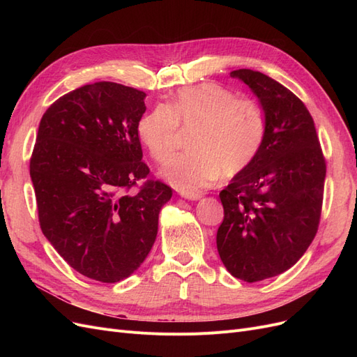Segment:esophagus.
Wrapping results in <instances>:
<instances>
[{"label": "esophagus", "instance_id": "obj_1", "mask_svg": "<svg viewBox=\"0 0 357 357\" xmlns=\"http://www.w3.org/2000/svg\"><path fill=\"white\" fill-rule=\"evenodd\" d=\"M180 195H181L183 198L190 199V201H198L199 198H202V197H204V193H202V192H189V190H183V192H180Z\"/></svg>", "mask_w": 357, "mask_h": 357}]
</instances>
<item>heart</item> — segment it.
<instances>
[{"instance_id":"heart-1","label":"heart","mask_w":357,"mask_h":357,"mask_svg":"<svg viewBox=\"0 0 357 357\" xmlns=\"http://www.w3.org/2000/svg\"><path fill=\"white\" fill-rule=\"evenodd\" d=\"M181 129H195L193 152L172 160L164 176L181 190H199L253 164L265 144L268 121L256 100L207 82L180 88L168 105L149 112L138 123V137L158 164H168L178 149Z\"/></svg>"}]
</instances>
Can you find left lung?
I'll list each match as a JSON object with an SVG mask.
<instances>
[{"label":"left lung","instance_id":"8db88e82","mask_svg":"<svg viewBox=\"0 0 357 357\" xmlns=\"http://www.w3.org/2000/svg\"><path fill=\"white\" fill-rule=\"evenodd\" d=\"M264 107L268 132L253 164L220 192L218 250L228 271L247 283L294 266L319 229L326 160L305 104L253 70H235Z\"/></svg>","mask_w":357,"mask_h":357}]
</instances>
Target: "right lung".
<instances>
[{
	"label": "right lung",
	"mask_w": 357,
	"mask_h": 357,
	"mask_svg": "<svg viewBox=\"0 0 357 357\" xmlns=\"http://www.w3.org/2000/svg\"><path fill=\"white\" fill-rule=\"evenodd\" d=\"M144 100L113 82L66 93L43 114L29 160L43 234L71 268L101 283L121 282L144 262L172 197L142 160Z\"/></svg>",
	"instance_id": "add662e5"
}]
</instances>
